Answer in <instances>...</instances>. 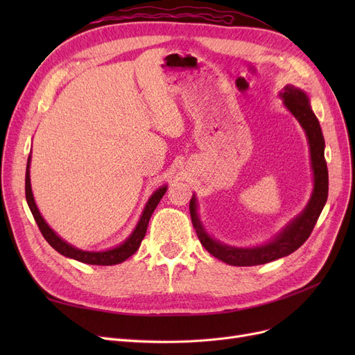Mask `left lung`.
<instances>
[{"label": "left lung", "mask_w": 355, "mask_h": 355, "mask_svg": "<svg viewBox=\"0 0 355 355\" xmlns=\"http://www.w3.org/2000/svg\"><path fill=\"white\" fill-rule=\"evenodd\" d=\"M282 96L287 110L297 118V121L304 127V130L308 136L311 164H313V170H314L313 197H311L309 204L304 210V213L290 223L274 241L268 243L262 247H254V249H235V247L223 245L210 239L209 235L204 232L201 223L197 218L196 198H192L189 202V213H191L192 225H194L201 244L210 254L218 257V259H220L222 262H227L228 265H234V266L262 265L293 253L308 240V237L311 235V232H313L315 223L318 220L320 213L323 210L324 204L327 201L329 173H327V164L324 158V137H323V133H321L320 123L317 120V116L314 115L313 110H311L306 94L302 90H299L295 87V85L288 84L284 87Z\"/></svg>", "instance_id": "left-lung-1"}]
</instances>
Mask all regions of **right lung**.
<instances>
[{
  "mask_svg": "<svg viewBox=\"0 0 355 355\" xmlns=\"http://www.w3.org/2000/svg\"><path fill=\"white\" fill-rule=\"evenodd\" d=\"M166 191H167V188L164 187V188H159L157 192H154V196L149 198V201L146 204L142 218H141V220H139L136 230L121 245H118V247H115V249L106 250V252H83V250H78V249H75V247L69 245L62 239H59L58 235L53 232V230L46 223V220L42 219V216H41L37 206H35L34 196H32V189H31L29 159H28V166H26L25 196H26V201H28V206L31 209L32 216H34V219L38 225V228L42 234V237H44L46 241L53 247V249L59 252L60 254L67 256V257H72V259L84 262V263H90V265H115V263H121L127 259V257H130L139 249V245H141V243L145 237V234H146L149 219H151L153 213L157 207V204L159 202L161 198H163V196L166 194Z\"/></svg>",
  "mask_w": 355,
  "mask_h": 355,
  "instance_id": "add662e5",
  "label": "right lung"
}]
</instances>
